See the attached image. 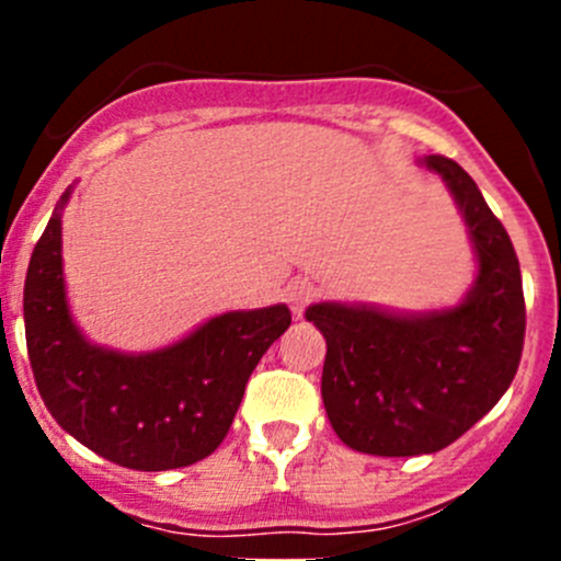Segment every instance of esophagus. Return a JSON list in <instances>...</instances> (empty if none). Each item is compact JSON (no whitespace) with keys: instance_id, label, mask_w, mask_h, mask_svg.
<instances>
[{"instance_id":"1","label":"esophagus","mask_w":561,"mask_h":561,"mask_svg":"<svg viewBox=\"0 0 561 561\" xmlns=\"http://www.w3.org/2000/svg\"><path fill=\"white\" fill-rule=\"evenodd\" d=\"M314 285L309 279H293L290 285L285 287V301L290 304V309L296 314H301L307 309V304L312 301Z\"/></svg>"}]
</instances>
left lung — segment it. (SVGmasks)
<instances>
[{"label":"left lung","mask_w":561,"mask_h":561,"mask_svg":"<svg viewBox=\"0 0 561 561\" xmlns=\"http://www.w3.org/2000/svg\"><path fill=\"white\" fill-rule=\"evenodd\" d=\"M454 195L478 276L456 307L396 312L322 301L307 309L328 353L322 404L347 448L369 456L437 454L511 388L524 350V287L516 249L472 175L443 154L423 157Z\"/></svg>","instance_id":"8db88e82"}]
</instances>
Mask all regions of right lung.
I'll return each instance as SVG.
<instances>
[{
    "label": "right lung",
    "mask_w": 561,
    "mask_h": 561,
    "mask_svg": "<svg viewBox=\"0 0 561 561\" xmlns=\"http://www.w3.org/2000/svg\"><path fill=\"white\" fill-rule=\"evenodd\" d=\"M61 192L24 285V328L39 396L67 434L140 472L190 467L228 434L249 375L287 331L285 304L225 312L151 353H118L83 336L61 271Z\"/></svg>",
    "instance_id": "add662e5"
}]
</instances>
